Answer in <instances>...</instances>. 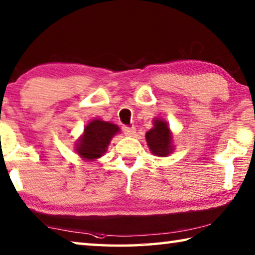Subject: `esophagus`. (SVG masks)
<instances>
[{
    "mask_svg": "<svg viewBox=\"0 0 255 255\" xmlns=\"http://www.w3.org/2000/svg\"><path fill=\"white\" fill-rule=\"evenodd\" d=\"M124 132H125V135H126V136L132 137L136 133V129H135V127H125Z\"/></svg>",
    "mask_w": 255,
    "mask_h": 255,
    "instance_id": "obj_1",
    "label": "esophagus"
}]
</instances>
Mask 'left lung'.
<instances>
[{
	"mask_svg": "<svg viewBox=\"0 0 255 255\" xmlns=\"http://www.w3.org/2000/svg\"><path fill=\"white\" fill-rule=\"evenodd\" d=\"M146 141L150 152L156 156H167L173 152L172 132L167 123L162 119H154V127L146 132Z\"/></svg>",
	"mask_w": 255,
	"mask_h": 255,
	"instance_id": "left-lung-1",
	"label": "left lung"
}]
</instances>
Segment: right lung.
Instances as JSON below:
<instances>
[{"label": "right lung", "instance_id": "obj_1", "mask_svg": "<svg viewBox=\"0 0 255 255\" xmlns=\"http://www.w3.org/2000/svg\"><path fill=\"white\" fill-rule=\"evenodd\" d=\"M120 130L117 125L93 119L86 125L84 132L75 144V150L82 158L94 161L107 152L111 138Z\"/></svg>", "mask_w": 255, "mask_h": 255}]
</instances>
